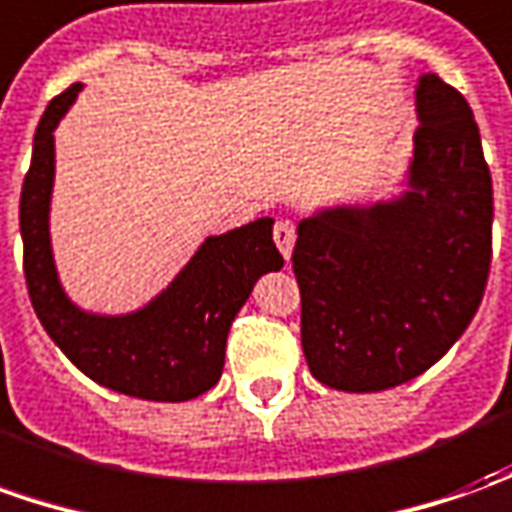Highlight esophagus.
<instances>
[{
    "instance_id": "1",
    "label": "esophagus",
    "mask_w": 512,
    "mask_h": 512,
    "mask_svg": "<svg viewBox=\"0 0 512 512\" xmlns=\"http://www.w3.org/2000/svg\"><path fill=\"white\" fill-rule=\"evenodd\" d=\"M294 241H297V229L291 221H277V227H274V243H277V249H280V255L285 260H291V252H294Z\"/></svg>"
}]
</instances>
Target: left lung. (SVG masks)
I'll list each match as a JSON object with an SVG mask.
<instances>
[{"instance_id": "obj_1", "label": "left lung", "mask_w": 512, "mask_h": 512, "mask_svg": "<svg viewBox=\"0 0 512 512\" xmlns=\"http://www.w3.org/2000/svg\"><path fill=\"white\" fill-rule=\"evenodd\" d=\"M420 128L401 196L302 218L294 274L302 353L342 392L426 373L471 325L490 271L493 184L468 100L420 75Z\"/></svg>"}]
</instances>
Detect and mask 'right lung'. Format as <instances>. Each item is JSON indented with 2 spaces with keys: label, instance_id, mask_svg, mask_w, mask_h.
<instances>
[{
  "label": "right lung",
  "instance_id": "obj_1",
  "mask_svg": "<svg viewBox=\"0 0 512 512\" xmlns=\"http://www.w3.org/2000/svg\"><path fill=\"white\" fill-rule=\"evenodd\" d=\"M81 89L72 83L47 106L22 184L19 227L30 302L52 342L100 387L142 401H190L218 384L229 325L257 280L283 269V255L271 241L274 218L207 238L176 280L134 314L103 316L78 308L66 297L52 260L50 198L52 131Z\"/></svg>",
  "mask_w": 512,
  "mask_h": 512
}]
</instances>
